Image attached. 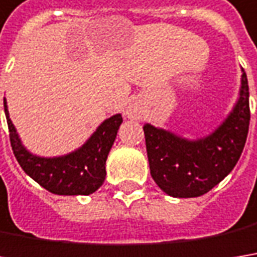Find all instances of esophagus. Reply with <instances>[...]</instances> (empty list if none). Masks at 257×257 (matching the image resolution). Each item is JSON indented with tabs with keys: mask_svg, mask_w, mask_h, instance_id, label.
<instances>
[{
	"mask_svg": "<svg viewBox=\"0 0 257 257\" xmlns=\"http://www.w3.org/2000/svg\"><path fill=\"white\" fill-rule=\"evenodd\" d=\"M125 113H126L129 119H140L141 114H143V103L138 98L132 100L129 103L128 107H126V112Z\"/></svg>",
	"mask_w": 257,
	"mask_h": 257,
	"instance_id": "esophagus-1",
	"label": "esophagus"
}]
</instances>
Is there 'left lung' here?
Masks as SVG:
<instances>
[{"label": "left lung", "mask_w": 257, "mask_h": 257, "mask_svg": "<svg viewBox=\"0 0 257 257\" xmlns=\"http://www.w3.org/2000/svg\"><path fill=\"white\" fill-rule=\"evenodd\" d=\"M249 84L244 69L231 112L211 134L185 138L172 131L144 125L150 172L159 188L173 198H196L230 173L249 132Z\"/></svg>", "instance_id": "1"}]
</instances>
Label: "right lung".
Listing matches in <instances>:
<instances>
[{
    "label": "right lung",
    "mask_w": 257,
    "mask_h": 257,
    "mask_svg": "<svg viewBox=\"0 0 257 257\" xmlns=\"http://www.w3.org/2000/svg\"><path fill=\"white\" fill-rule=\"evenodd\" d=\"M4 112L13 153L24 173L38 182L42 188L55 195H91L103 185L106 177V160L116 140L117 129L123 122L122 114H113L103 120L77 150L64 156L42 157L30 153L23 145L10 119L6 98Z\"/></svg>",
    "instance_id": "1"
}]
</instances>
